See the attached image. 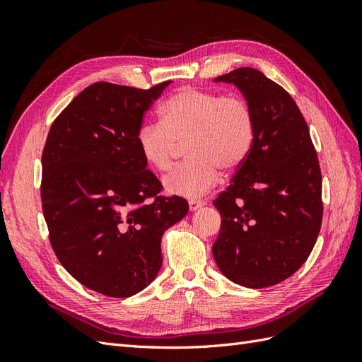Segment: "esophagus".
I'll use <instances>...</instances> for the list:
<instances>
[{
  "label": "esophagus",
  "mask_w": 362,
  "mask_h": 362,
  "mask_svg": "<svg viewBox=\"0 0 362 362\" xmlns=\"http://www.w3.org/2000/svg\"><path fill=\"white\" fill-rule=\"evenodd\" d=\"M205 205V202L204 201H190L189 202V208H190V211H196V210H199V208H202Z\"/></svg>",
  "instance_id": "34e87169"
}]
</instances>
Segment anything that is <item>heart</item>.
I'll return each instance as SVG.
<instances>
[{
	"mask_svg": "<svg viewBox=\"0 0 362 362\" xmlns=\"http://www.w3.org/2000/svg\"><path fill=\"white\" fill-rule=\"evenodd\" d=\"M160 124H144L136 136L141 157L152 169H172L180 145L189 160L164 180V189L196 199L218 181V169L242 168L255 136L254 115L246 100L182 87L160 107Z\"/></svg>",
	"mask_w": 362,
	"mask_h": 362,
	"instance_id": "1",
	"label": "heart"
}]
</instances>
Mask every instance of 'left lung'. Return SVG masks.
I'll return each mask as SVG.
<instances>
[{
    "label": "left lung",
    "mask_w": 362,
    "mask_h": 362,
    "mask_svg": "<svg viewBox=\"0 0 362 362\" xmlns=\"http://www.w3.org/2000/svg\"><path fill=\"white\" fill-rule=\"evenodd\" d=\"M214 81L243 93L255 136L246 161L213 202L222 216L213 257L238 286L272 287L300 269L320 233L319 158L299 107L279 84L252 68Z\"/></svg>",
    "instance_id": "8db88e82"
}]
</instances>
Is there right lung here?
I'll return each instance as SVG.
<instances>
[{
	"label": "right lung",
	"mask_w": 362,
	"mask_h": 362,
	"mask_svg": "<svg viewBox=\"0 0 362 362\" xmlns=\"http://www.w3.org/2000/svg\"><path fill=\"white\" fill-rule=\"evenodd\" d=\"M169 84L86 87L54 120L43 148L40 196L51 246L76 281L110 298H129L156 279L161 235L189 211L180 196L158 194L161 182L136 141Z\"/></svg>",
	"instance_id": "1"
}]
</instances>
